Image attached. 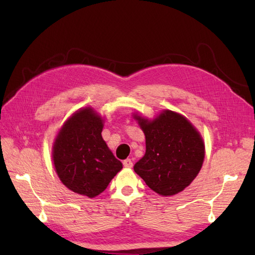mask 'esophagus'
<instances>
[{"label": "esophagus", "instance_id": "obj_1", "mask_svg": "<svg viewBox=\"0 0 255 255\" xmlns=\"http://www.w3.org/2000/svg\"><path fill=\"white\" fill-rule=\"evenodd\" d=\"M123 164L125 167H131L132 166V161L130 159H126L123 161Z\"/></svg>", "mask_w": 255, "mask_h": 255}]
</instances>
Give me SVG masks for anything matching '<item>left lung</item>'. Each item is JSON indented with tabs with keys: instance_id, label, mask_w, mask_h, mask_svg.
<instances>
[{
	"instance_id": "left-lung-1",
	"label": "left lung",
	"mask_w": 255,
	"mask_h": 255,
	"mask_svg": "<svg viewBox=\"0 0 255 255\" xmlns=\"http://www.w3.org/2000/svg\"><path fill=\"white\" fill-rule=\"evenodd\" d=\"M145 134V154L133 166L145 184L160 195L182 192L197 176L205 147L193 125L180 114L164 111L148 122L136 116Z\"/></svg>"
}]
</instances>
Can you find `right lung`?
<instances>
[{
  "mask_svg": "<svg viewBox=\"0 0 255 255\" xmlns=\"http://www.w3.org/2000/svg\"><path fill=\"white\" fill-rule=\"evenodd\" d=\"M103 121L90 107L70 117L53 145V163L61 182L72 192L95 197L123 169L102 138Z\"/></svg>",
  "mask_w": 255,
  "mask_h": 255,
  "instance_id": "1",
  "label": "right lung"
}]
</instances>
